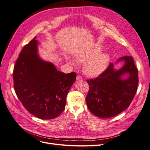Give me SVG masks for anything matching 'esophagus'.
<instances>
[{"mask_svg":"<svg viewBox=\"0 0 150 150\" xmlns=\"http://www.w3.org/2000/svg\"><path fill=\"white\" fill-rule=\"evenodd\" d=\"M76 80H83V77L80 75H77L76 76Z\"/></svg>","mask_w":150,"mask_h":150,"instance_id":"1","label":"esophagus"}]
</instances>
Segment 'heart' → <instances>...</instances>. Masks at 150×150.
<instances>
[{
  "label": "heart",
  "instance_id": "heart-1",
  "mask_svg": "<svg viewBox=\"0 0 150 150\" xmlns=\"http://www.w3.org/2000/svg\"><path fill=\"white\" fill-rule=\"evenodd\" d=\"M101 47L95 45L92 48L80 50L75 55L77 61L84 62V73L90 77H97L104 73L108 67L111 58L106 53H101ZM70 64H74V61L70 58L66 59Z\"/></svg>",
  "mask_w": 150,
  "mask_h": 150
}]
</instances>
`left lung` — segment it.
<instances>
[{
    "label": "left lung",
    "mask_w": 150,
    "mask_h": 150,
    "mask_svg": "<svg viewBox=\"0 0 150 150\" xmlns=\"http://www.w3.org/2000/svg\"><path fill=\"white\" fill-rule=\"evenodd\" d=\"M124 66L115 70L110 63L105 72L94 79L87 80L89 90L86 101L89 111L100 118H110L127 109L134 97L139 83L138 70L132 57L125 56ZM129 74L127 79L121 76Z\"/></svg>",
    "instance_id": "1"
}]
</instances>
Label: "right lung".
Wrapping results in <instances>:
<instances>
[{
  "label": "right lung",
  "instance_id": "right-lung-1",
  "mask_svg": "<svg viewBox=\"0 0 150 150\" xmlns=\"http://www.w3.org/2000/svg\"><path fill=\"white\" fill-rule=\"evenodd\" d=\"M35 37L25 45L14 67V88L27 111L39 119H52L64 111L75 72L64 74L39 57Z\"/></svg>",
  "mask_w": 150,
  "mask_h": 150
}]
</instances>
